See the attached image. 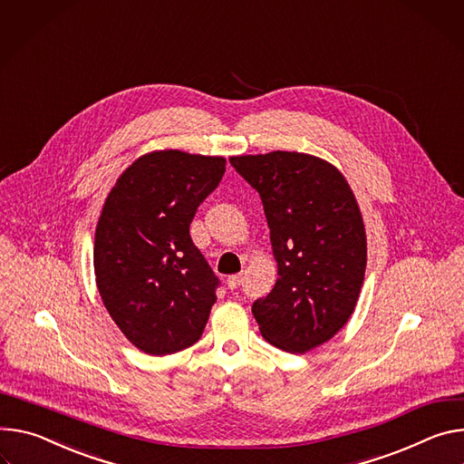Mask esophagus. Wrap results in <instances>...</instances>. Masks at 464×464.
Segmentation results:
<instances>
[{"instance_id": "obj_1", "label": "esophagus", "mask_w": 464, "mask_h": 464, "mask_svg": "<svg viewBox=\"0 0 464 464\" xmlns=\"http://www.w3.org/2000/svg\"><path fill=\"white\" fill-rule=\"evenodd\" d=\"M241 282H243L241 275H232V276H228L227 285H228V289H237L241 285Z\"/></svg>"}]
</instances>
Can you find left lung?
I'll return each mask as SVG.
<instances>
[{"instance_id": "1", "label": "left lung", "mask_w": 464, "mask_h": 464, "mask_svg": "<svg viewBox=\"0 0 464 464\" xmlns=\"http://www.w3.org/2000/svg\"><path fill=\"white\" fill-rule=\"evenodd\" d=\"M260 193L278 280L252 314L266 341L304 353L330 341L353 314L367 267V236L357 200L330 162L273 150L232 157Z\"/></svg>"}]
</instances>
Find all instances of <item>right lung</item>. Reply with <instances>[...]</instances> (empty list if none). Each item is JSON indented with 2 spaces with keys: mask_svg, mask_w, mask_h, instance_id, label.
Masks as SVG:
<instances>
[{
  "mask_svg": "<svg viewBox=\"0 0 464 464\" xmlns=\"http://www.w3.org/2000/svg\"><path fill=\"white\" fill-rule=\"evenodd\" d=\"M225 166L223 157L152 150L121 173L102 206L95 284L112 321L149 355L191 346L208 323L219 280L193 245L189 223Z\"/></svg>",
  "mask_w": 464,
  "mask_h": 464,
  "instance_id": "obj_1",
  "label": "right lung"
}]
</instances>
